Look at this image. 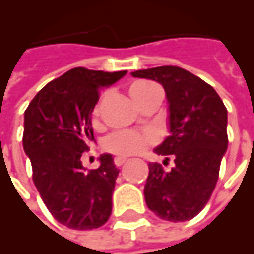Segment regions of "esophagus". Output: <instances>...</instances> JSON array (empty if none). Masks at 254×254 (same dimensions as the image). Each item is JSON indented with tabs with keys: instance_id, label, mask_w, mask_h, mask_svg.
I'll return each instance as SVG.
<instances>
[{
	"instance_id": "1",
	"label": "esophagus",
	"mask_w": 254,
	"mask_h": 254,
	"mask_svg": "<svg viewBox=\"0 0 254 254\" xmlns=\"http://www.w3.org/2000/svg\"><path fill=\"white\" fill-rule=\"evenodd\" d=\"M126 161H127V158H126V156H115V158H114V165L122 166Z\"/></svg>"
}]
</instances>
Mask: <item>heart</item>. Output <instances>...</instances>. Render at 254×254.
I'll list each match as a JSON object with an SVG mask.
<instances>
[{"label":"heart","instance_id":"1","mask_svg":"<svg viewBox=\"0 0 254 254\" xmlns=\"http://www.w3.org/2000/svg\"><path fill=\"white\" fill-rule=\"evenodd\" d=\"M152 87H155V85H152L147 81H138V83H134L129 87V95L138 104L140 98ZM91 123H92L93 127H99V125H100V103L93 107ZM156 140H158V138L152 131H143V132L119 131V132H114L110 136H107L104 143H103V148L107 152L114 154V155H135V154L143 152L152 144H155Z\"/></svg>","mask_w":254,"mask_h":254}]
</instances>
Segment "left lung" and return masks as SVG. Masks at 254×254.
Here are the masks:
<instances>
[{
	"instance_id": "8db88e82",
	"label": "left lung",
	"mask_w": 254,
	"mask_h": 254,
	"mask_svg": "<svg viewBox=\"0 0 254 254\" xmlns=\"http://www.w3.org/2000/svg\"><path fill=\"white\" fill-rule=\"evenodd\" d=\"M131 75L163 85L170 111V136L154 151L174 158L166 171L148 163L144 198L159 218L182 222L194 218L210 199L220 175L221 159L228 148V111L214 88L175 65L135 70Z\"/></svg>"
}]
</instances>
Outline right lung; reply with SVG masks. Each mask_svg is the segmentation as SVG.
<instances>
[{
  "mask_svg": "<svg viewBox=\"0 0 254 254\" xmlns=\"http://www.w3.org/2000/svg\"><path fill=\"white\" fill-rule=\"evenodd\" d=\"M126 75L77 66L49 81L25 110L22 144L32 178L53 218L76 230L100 228L112 211L116 169L110 154L85 170L83 152L93 139L91 114L100 89Z\"/></svg>",
  "mask_w": 254,
  "mask_h": 254,
  "instance_id": "add662e5",
  "label": "right lung"
}]
</instances>
